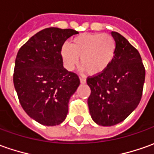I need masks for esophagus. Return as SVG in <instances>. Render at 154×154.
Returning a JSON list of instances; mask_svg holds the SVG:
<instances>
[{
    "mask_svg": "<svg viewBox=\"0 0 154 154\" xmlns=\"http://www.w3.org/2000/svg\"><path fill=\"white\" fill-rule=\"evenodd\" d=\"M80 82H81V83H82V84L86 83V79H85V78H83V77H80Z\"/></svg>",
    "mask_w": 154,
    "mask_h": 154,
    "instance_id": "1",
    "label": "esophagus"
}]
</instances>
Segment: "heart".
Returning a JSON list of instances; mask_svg holds the SVG:
<instances>
[{
	"mask_svg": "<svg viewBox=\"0 0 154 154\" xmlns=\"http://www.w3.org/2000/svg\"><path fill=\"white\" fill-rule=\"evenodd\" d=\"M116 51L115 38L106 33H82L73 38L70 45L61 48L64 66L68 71L80 65L89 75L103 72L111 64Z\"/></svg>",
	"mask_w": 154,
	"mask_h": 154,
	"instance_id": "b5f03b06",
	"label": "heart"
}]
</instances>
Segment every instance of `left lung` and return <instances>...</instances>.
Segmentation results:
<instances>
[{
	"label": "left lung",
	"instance_id": "1",
	"mask_svg": "<svg viewBox=\"0 0 154 154\" xmlns=\"http://www.w3.org/2000/svg\"><path fill=\"white\" fill-rule=\"evenodd\" d=\"M116 51L103 72L88 77L91 89L88 104L91 117L103 126L116 125L131 115L140 103L145 68L137 50L117 32L111 33Z\"/></svg>",
	"mask_w": 154,
	"mask_h": 154
}]
</instances>
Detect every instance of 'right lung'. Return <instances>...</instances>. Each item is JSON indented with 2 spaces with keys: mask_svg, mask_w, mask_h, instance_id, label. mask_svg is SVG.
<instances>
[{
  "mask_svg": "<svg viewBox=\"0 0 154 154\" xmlns=\"http://www.w3.org/2000/svg\"><path fill=\"white\" fill-rule=\"evenodd\" d=\"M77 33L70 29H43L17 52L16 92L25 112L41 125L52 126L65 121L70 98L80 84L76 73L64 68L60 55L65 41Z\"/></svg>",
  "mask_w": 154,
  "mask_h": 154,
  "instance_id": "obj_1",
  "label": "right lung"
}]
</instances>
